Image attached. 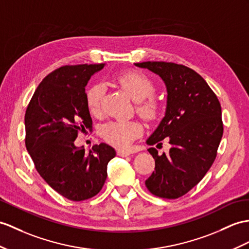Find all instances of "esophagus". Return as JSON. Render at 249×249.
Listing matches in <instances>:
<instances>
[{
	"instance_id": "34e87169",
	"label": "esophagus",
	"mask_w": 249,
	"mask_h": 249,
	"mask_svg": "<svg viewBox=\"0 0 249 249\" xmlns=\"http://www.w3.org/2000/svg\"><path fill=\"white\" fill-rule=\"evenodd\" d=\"M131 154V151L130 150H124V149H118L117 150V155L121 156V157H125V156H129Z\"/></svg>"
}]
</instances>
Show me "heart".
Returning <instances> with one entry per match:
<instances>
[{"mask_svg": "<svg viewBox=\"0 0 249 249\" xmlns=\"http://www.w3.org/2000/svg\"><path fill=\"white\" fill-rule=\"evenodd\" d=\"M115 80L133 99L137 101V111L142 117L154 119L159 115V101L151 96L155 90L154 82L147 75L142 71H128L119 74ZM104 94L105 88L100 83H93L87 89V105L92 114L95 115L100 112ZM142 133V124L134 120L108 121L100 129V134L105 141L119 148L128 147Z\"/></svg>", "mask_w": 249, "mask_h": 249, "instance_id": "heart-1", "label": "heart"}]
</instances>
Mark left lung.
Here are the masks:
<instances>
[{
	"instance_id": "left-lung-1",
	"label": "left lung",
	"mask_w": 249,
	"mask_h": 249,
	"mask_svg": "<svg viewBox=\"0 0 249 249\" xmlns=\"http://www.w3.org/2000/svg\"><path fill=\"white\" fill-rule=\"evenodd\" d=\"M159 75L167 87V108L147 143L167 139L169 153L148 149L155 169L145 180L152 195L178 198L196 186L213 163L223 136L220 101L196 71L183 64L162 61L135 63ZM162 144V143H161Z\"/></svg>"
}]
</instances>
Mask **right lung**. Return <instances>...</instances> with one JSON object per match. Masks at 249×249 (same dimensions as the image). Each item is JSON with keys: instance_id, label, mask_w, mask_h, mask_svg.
Instances as JSON below:
<instances>
[{"instance_id": "obj_1", "label": "right lung", "mask_w": 249, "mask_h": 249, "mask_svg": "<svg viewBox=\"0 0 249 249\" xmlns=\"http://www.w3.org/2000/svg\"><path fill=\"white\" fill-rule=\"evenodd\" d=\"M105 64L64 65L41 81L25 112V145L37 171L59 195L80 202L98 195L107 166L116 155L111 145L89 151L74 144L79 131L92 128L86 86Z\"/></svg>"}]
</instances>
